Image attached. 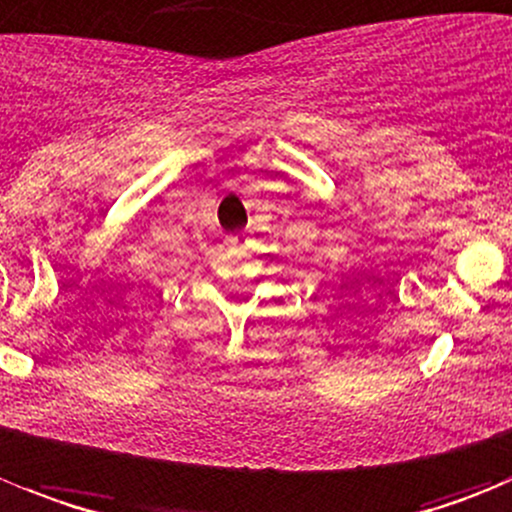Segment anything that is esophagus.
Segmentation results:
<instances>
[{
  "instance_id": "1",
  "label": "esophagus",
  "mask_w": 512,
  "mask_h": 512,
  "mask_svg": "<svg viewBox=\"0 0 512 512\" xmlns=\"http://www.w3.org/2000/svg\"><path fill=\"white\" fill-rule=\"evenodd\" d=\"M247 242H250V234L247 232H237L232 237H227L229 247H247Z\"/></svg>"
}]
</instances>
